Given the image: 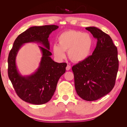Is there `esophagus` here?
<instances>
[{"label": "esophagus", "mask_w": 127, "mask_h": 127, "mask_svg": "<svg viewBox=\"0 0 127 127\" xmlns=\"http://www.w3.org/2000/svg\"><path fill=\"white\" fill-rule=\"evenodd\" d=\"M70 68H71V67H70V65H67V67H66V70H69L70 69Z\"/></svg>", "instance_id": "1"}]
</instances>
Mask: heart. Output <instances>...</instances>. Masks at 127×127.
Instances as JSON below:
<instances>
[{"label": "heart", "instance_id": "b5f03b06", "mask_svg": "<svg viewBox=\"0 0 127 127\" xmlns=\"http://www.w3.org/2000/svg\"><path fill=\"white\" fill-rule=\"evenodd\" d=\"M58 44L53 45V55L58 60L64 59L68 51L69 59L75 63L82 62L89 56L93 41L89 34L74 30H69L61 33L58 37Z\"/></svg>", "mask_w": 127, "mask_h": 127}]
</instances>
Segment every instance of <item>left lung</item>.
Instances as JSON below:
<instances>
[{"label": "left lung", "instance_id": "left-lung-1", "mask_svg": "<svg viewBox=\"0 0 127 127\" xmlns=\"http://www.w3.org/2000/svg\"><path fill=\"white\" fill-rule=\"evenodd\" d=\"M97 39L92 55L72 67L77 93L84 100H97L114 86L119 68L117 48L111 37L96 27H88Z\"/></svg>", "mask_w": 127, "mask_h": 127}]
</instances>
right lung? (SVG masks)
<instances>
[{
  "label": "right lung",
  "mask_w": 127,
  "mask_h": 127,
  "mask_svg": "<svg viewBox=\"0 0 127 127\" xmlns=\"http://www.w3.org/2000/svg\"><path fill=\"white\" fill-rule=\"evenodd\" d=\"M59 28L55 25L33 26L19 35L15 40L8 58V74L17 95L22 100L40 105L51 99L58 80L66 71L67 64L55 62L50 56L48 37ZM39 43L42 56L40 65L33 74L22 76L17 69L16 58L19 50L25 43Z\"/></svg>",
  "instance_id": "obj_1"
}]
</instances>
